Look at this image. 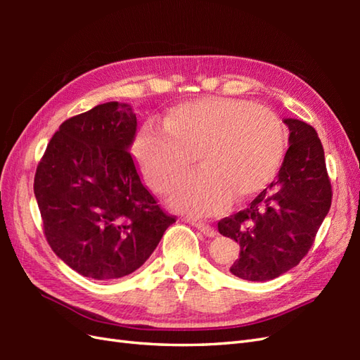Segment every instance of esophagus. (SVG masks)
I'll list each match as a JSON object with an SVG mask.
<instances>
[{"mask_svg": "<svg viewBox=\"0 0 360 360\" xmlns=\"http://www.w3.org/2000/svg\"><path fill=\"white\" fill-rule=\"evenodd\" d=\"M193 226H195L201 233H204L205 236H215V235H217L215 229H213V227L209 226V224H205V223H193Z\"/></svg>", "mask_w": 360, "mask_h": 360, "instance_id": "obj_1", "label": "esophagus"}]
</instances>
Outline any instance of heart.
<instances>
[{
    "label": "heart",
    "mask_w": 360,
    "mask_h": 360,
    "mask_svg": "<svg viewBox=\"0 0 360 360\" xmlns=\"http://www.w3.org/2000/svg\"><path fill=\"white\" fill-rule=\"evenodd\" d=\"M285 129L277 114L233 97H201L167 111L164 125L147 122L133 151L145 181L170 192L192 167L201 170L181 182L172 205L195 217L213 215L262 192L277 176L285 156Z\"/></svg>",
    "instance_id": "1"
}]
</instances>
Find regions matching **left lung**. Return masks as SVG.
Wrapping results in <instances>:
<instances>
[{
    "instance_id": "left-lung-1",
    "label": "left lung",
    "mask_w": 360,
    "mask_h": 360,
    "mask_svg": "<svg viewBox=\"0 0 360 360\" xmlns=\"http://www.w3.org/2000/svg\"><path fill=\"white\" fill-rule=\"evenodd\" d=\"M283 122L289 148L278 176L248 209L218 223L221 235L240 244L231 272L243 280L266 281L292 269L309 252L331 207V182L316 129L298 119Z\"/></svg>"
}]
</instances>
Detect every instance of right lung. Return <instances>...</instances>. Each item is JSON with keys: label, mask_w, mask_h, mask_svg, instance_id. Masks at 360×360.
Masks as SVG:
<instances>
[{"label": "right lung", "mask_w": 360, "mask_h": 360, "mask_svg": "<svg viewBox=\"0 0 360 360\" xmlns=\"http://www.w3.org/2000/svg\"><path fill=\"white\" fill-rule=\"evenodd\" d=\"M136 127L131 105H97L60 125L37 167L46 240L83 277L139 269L176 221L142 184L129 153Z\"/></svg>", "instance_id": "right-lung-1"}]
</instances>
